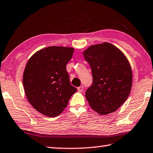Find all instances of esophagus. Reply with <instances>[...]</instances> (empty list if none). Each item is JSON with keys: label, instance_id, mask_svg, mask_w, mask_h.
Returning a JSON list of instances; mask_svg holds the SVG:
<instances>
[{"label": "esophagus", "instance_id": "34e87169", "mask_svg": "<svg viewBox=\"0 0 153 153\" xmlns=\"http://www.w3.org/2000/svg\"><path fill=\"white\" fill-rule=\"evenodd\" d=\"M77 91H78V92H82V91H83V86H80L77 87Z\"/></svg>", "mask_w": 153, "mask_h": 153}]
</instances>
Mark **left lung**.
Returning a JSON list of instances; mask_svg holds the SVG:
<instances>
[{
    "label": "left lung",
    "mask_w": 153,
    "mask_h": 153,
    "mask_svg": "<svg viewBox=\"0 0 153 153\" xmlns=\"http://www.w3.org/2000/svg\"><path fill=\"white\" fill-rule=\"evenodd\" d=\"M83 55L93 79L85 94L90 106L101 115L114 112L127 100L131 89L129 60L122 51L108 42L90 46Z\"/></svg>",
    "instance_id": "1"
}]
</instances>
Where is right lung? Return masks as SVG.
I'll return each instance as SVG.
<instances>
[{"label": "right lung", "instance_id": "1", "mask_svg": "<svg viewBox=\"0 0 153 153\" xmlns=\"http://www.w3.org/2000/svg\"><path fill=\"white\" fill-rule=\"evenodd\" d=\"M74 51L73 48L50 46L35 52L26 65L24 92L30 105L43 115H60L77 91L66 69Z\"/></svg>", "mask_w": 153, "mask_h": 153}]
</instances>
